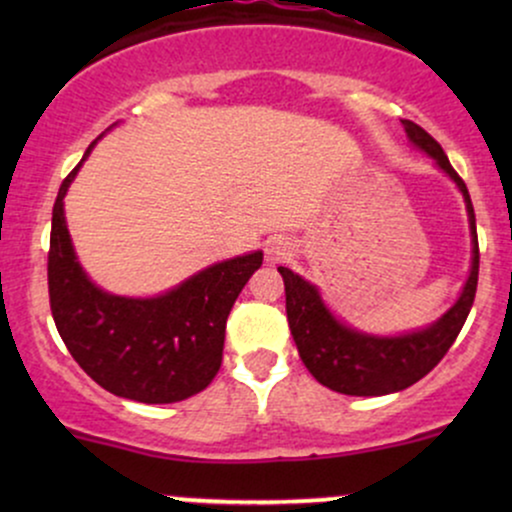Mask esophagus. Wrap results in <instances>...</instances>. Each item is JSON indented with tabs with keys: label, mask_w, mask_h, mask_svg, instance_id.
<instances>
[{
	"label": "esophagus",
	"mask_w": 512,
	"mask_h": 512,
	"mask_svg": "<svg viewBox=\"0 0 512 512\" xmlns=\"http://www.w3.org/2000/svg\"><path fill=\"white\" fill-rule=\"evenodd\" d=\"M291 252V243L286 238H272L267 243V255L272 257V260H281V257H286Z\"/></svg>",
	"instance_id": "1"
}]
</instances>
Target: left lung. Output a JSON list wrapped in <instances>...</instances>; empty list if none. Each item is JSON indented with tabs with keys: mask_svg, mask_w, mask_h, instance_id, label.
Listing matches in <instances>:
<instances>
[{
	"mask_svg": "<svg viewBox=\"0 0 512 512\" xmlns=\"http://www.w3.org/2000/svg\"><path fill=\"white\" fill-rule=\"evenodd\" d=\"M404 129H407L409 142L436 158L438 168L445 170L460 187L474 238L472 272H469V279L457 303L431 327L421 332L402 334V337H373V334L356 332L342 325L322 303L313 284L293 274L289 267H279L286 286V317H289L293 342L298 346L301 361L313 373L317 383L330 387L334 392H342V395L380 397L419 383L426 373H431L438 366L440 358L448 354L464 320H467L469 310H472L474 296H477L479 240L477 219H474L467 185L450 166L443 146L424 127L404 120Z\"/></svg>",
	"mask_w": 512,
	"mask_h": 512,
	"instance_id": "1",
	"label": "left lung"
}]
</instances>
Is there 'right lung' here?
Listing matches in <instances>:
<instances>
[{"mask_svg":"<svg viewBox=\"0 0 512 512\" xmlns=\"http://www.w3.org/2000/svg\"><path fill=\"white\" fill-rule=\"evenodd\" d=\"M79 166L57 192L48 252L50 310L64 346L117 397L170 404L197 395L219 373L228 313L260 269L262 252L211 264L156 298L105 293L76 262L64 221L62 199Z\"/></svg>","mask_w":512,"mask_h":512,"instance_id":"1","label":"right lung"}]
</instances>
